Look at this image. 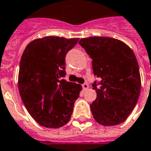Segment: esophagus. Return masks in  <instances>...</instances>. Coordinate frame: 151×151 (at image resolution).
I'll return each instance as SVG.
<instances>
[{"label":"esophagus","instance_id":"34e87169","mask_svg":"<svg viewBox=\"0 0 151 151\" xmlns=\"http://www.w3.org/2000/svg\"><path fill=\"white\" fill-rule=\"evenodd\" d=\"M88 87H89V86H88V84H83V85H82V88H83V89H85V90L88 89Z\"/></svg>","mask_w":151,"mask_h":151}]
</instances>
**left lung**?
<instances>
[{
  "label": "left lung",
  "mask_w": 151,
  "mask_h": 151,
  "mask_svg": "<svg viewBox=\"0 0 151 151\" xmlns=\"http://www.w3.org/2000/svg\"><path fill=\"white\" fill-rule=\"evenodd\" d=\"M79 44L93 59V84L96 99L90 104L93 116L103 126H114L129 116L141 89L139 68L133 50L121 40L93 36L81 39Z\"/></svg>",
  "instance_id": "obj_1"
}]
</instances>
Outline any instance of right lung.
I'll use <instances>...</instances> for the list:
<instances>
[{
	"label": "right lung",
	"mask_w": 151,
	"mask_h": 151,
	"mask_svg": "<svg viewBox=\"0 0 151 151\" xmlns=\"http://www.w3.org/2000/svg\"><path fill=\"white\" fill-rule=\"evenodd\" d=\"M79 39L46 36L30 42L22 55L18 75L20 97L38 124L58 128L70 119L82 87L62 79L66 53Z\"/></svg>",
	"instance_id": "right-lung-1"
}]
</instances>
